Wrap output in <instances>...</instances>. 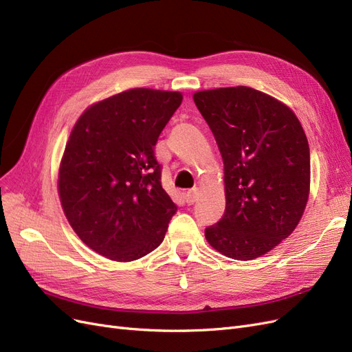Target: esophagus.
<instances>
[{"label": "esophagus", "mask_w": 352, "mask_h": 352, "mask_svg": "<svg viewBox=\"0 0 352 352\" xmlns=\"http://www.w3.org/2000/svg\"><path fill=\"white\" fill-rule=\"evenodd\" d=\"M197 198H198V189H190V190H188V192L185 194V199H186V202H188L189 206L194 204V202L197 201Z\"/></svg>", "instance_id": "esophagus-1"}]
</instances>
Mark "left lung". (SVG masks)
<instances>
[{
	"label": "left lung",
	"mask_w": 352,
	"mask_h": 352,
	"mask_svg": "<svg viewBox=\"0 0 352 352\" xmlns=\"http://www.w3.org/2000/svg\"><path fill=\"white\" fill-rule=\"evenodd\" d=\"M225 164L226 210L206 229L212 248L247 261L296 228L310 192V148L294 111L248 87L194 94Z\"/></svg>",
	"instance_id": "left-lung-1"
}]
</instances>
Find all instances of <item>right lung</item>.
<instances>
[{"label":"right lung","instance_id":"1","mask_svg":"<svg viewBox=\"0 0 352 352\" xmlns=\"http://www.w3.org/2000/svg\"><path fill=\"white\" fill-rule=\"evenodd\" d=\"M182 94L135 88L83 111L61 158L58 195L78 236L114 261L163 242L177 207L162 186L154 146Z\"/></svg>","mask_w":352,"mask_h":352}]
</instances>
